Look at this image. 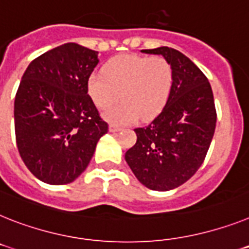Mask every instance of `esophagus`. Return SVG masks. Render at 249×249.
I'll use <instances>...</instances> for the list:
<instances>
[{"mask_svg": "<svg viewBox=\"0 0 249 249\" xmlns=\"http://www.w3.org/2000/svg\"><path fill=\"white\" fill-rule=\"evenodd\" d=\"M108 130L111 131V133H118V131L121 130V128L120 126H118V125L110 124V126H108Z\"/></svg>", "mask_w": 249, "mask_h": 249, "instance_id": "esophagus-1", "label": "esophagus"}]
</instances>
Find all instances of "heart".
Masks as SVG:
<instances>
[{
	"label": "heart",
	"mask_w": 249,
	"mask_h": 249,
	"mask_svg": "<svg viewBox=\"0 0 249 249\" xmlns=\"http://www.w3.org/2000/svg\"><path fill=\"white\" fill-rule=\"evenodd\" d=\"M173 82V68L166 58L123 54L108 60L104 72L89 74L87 92L97 107H105L121 92L123 101L106 107L102 116L112 124L128 125L160 114Z\"/></svg>",
	"instance_id": "1"
}]
</instances>
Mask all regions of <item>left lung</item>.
<instances>
[{"instance_id":"1","label":"left lung","mask_w":249,"mask_h":249,"mask_svg":"<svg viewBox=\"0 0 249 249\" xmlns=\"http://www.w3.org/2000/svg\"><path fill=\"white\" fill-rule=\"evenodd\" d=\"M171 63L175 82L163 110L144 128L125 160L139 182L156 191L185 183L205 160L216 124L214 96L205 74L181 52L168 47L144 49Z\"/></svg>"}]
</instances>
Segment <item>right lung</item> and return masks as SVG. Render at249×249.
Returning <instances> with one entry per match:
<instances>
[{
    "instance_id": "obj_1",
    "label": "right lung",
    "mask_w": 249,
    "mask_h": 249,
    "mask_svg": "<svg viewBox=\"0 0 249 249\" xmlns=\"http://www.w3.org/2000/svg\"><path fill=\"white\" fill-rule=\"evenodd\" d=\"M97 54L63 44L35 58L22 76L15 97L16 144L25 166L43 182H73L107 133V123L87 93Z\"/></svg>"
}]
</instances>
